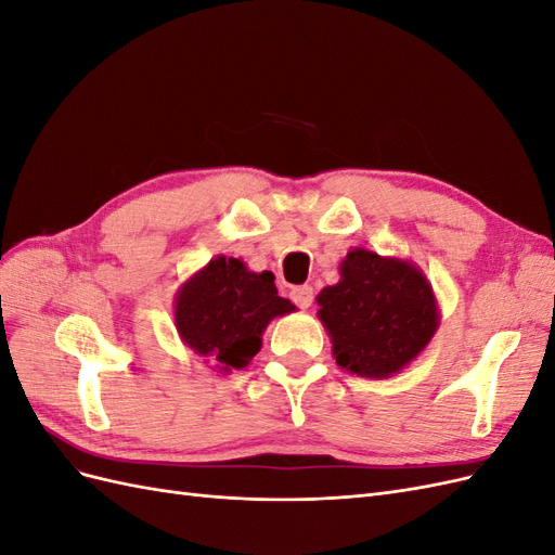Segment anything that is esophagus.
I'll list each match as a JSON object with an SVG mask.
<instances>
[{
	"instance_id": "34e87169",
	"label": "esophagus",
	"mask_w": 555,
	"mask_h": 555,
	"mask_svg": "<svg viewBox=\"0 0 555 555\" xmlns=\"http://www.w3.org/2000/svg\"><path fill=\"white\" fill-rule=\"evenodd\" d=\"M289 298L294 300V304L298 306V308H310L312 306V298H314V292H312V287L310 284H300V287H294L292 292H289Z\"/></svg>"
}]
</instances>
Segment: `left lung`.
Returning a JSON list of instances; mask_svg holds the SVG:
<instances>
[{"mask_svg": "<svg viewBox=\"0 0 555 555\" xmlns=\"http://www.w3.org/2000/svg\"><path fill=\"white\" fill-rule=\"evenodd\" d=\"M333 357L361 377H389L416 359L438 328L430 284L408 261L351 249L340 282L317 296Z\"/></svg>", "mask_w": 555, "mask_h": 555, "instance_id": "1", "label": "left lung"}]
</instances>
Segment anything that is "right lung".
<instances>
[{"label":"right lung","mask_w":555,"mask_h":555,"mask_svg":"<svg viewBox=\"0 0 555 555\" xmlns=\"http://www.w3.org/2000/svg\"><path fill=\"white\" fill-rule=\"evenodd\" d=\"M273 273H251L238 259L217 257L178 294L176 326L194 351L220 371L245 367L261 347L266 324L294 310L278 296Z\"/></svg>","instance_id":"add662e5"}]
</instances>
